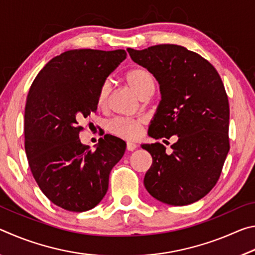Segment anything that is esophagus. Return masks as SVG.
Listing matches in <instances>:
<instances>
[{
    "instance_id": "esophagus-1",
    "label": "esophagus",
    "mask_w": 255,
    "mask_h": 255,
    "mask_svg": "<svg viewBox=\"0 0 255 255\" xmlns=\"http://www.w3.org/2000/svg\"><path fill=\"white\" fill-rule=\"evenodd\" d=\"M137 145L135 143H132V141H127V150H130V152H132L133 149H136Z\"/></svg>"
}]
</instances>
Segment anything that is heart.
<instances>
[{"mask_svg": "<svg viewBox=\"0 0 255 255\" xmlns=\"http://www.w3.org/2000/svg\"><path fill=\"white\" fill-rule=\"evenodd\" d=\"M127 82L135 90L141 99L154 93L155 80L152 73L144 68H135L127 73ZM110 94V83L105 82L99 90L97 102L99 107H106L108 98ZM144 119H127V118H115L108 123V129L114 135L125 138V139H133L139 136L141 127L144 125Z\"/></svg>", "mask_w": 255, "mask_h": 255, "instance_id": "b5f03b06", "label": "heart"}]
</instances>
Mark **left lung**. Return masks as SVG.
<instances>
[{"label": "left lung", "instance_id": "8db88e82", "mask_svg": "<svg viewBox=\"0 0 255 255\" xmlns=\"http://www.w3.org/2000/svg\"><path fill=\"white\" fill-rule=\"evenodd\" d=\"M127 51L159 84L162 99L148 135L178 138L171 154L161 143L141 145L153 158L145 188L171 206L200 200L217 183L230 150V105L221 76L208 60L182 46Z\"/></svg>", "mask_w": 255, "mask_h": 255}]
</instances>
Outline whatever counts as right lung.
<instances>
[{"label": "right lung", "instance_id": "add662e5", "mask_svg": "<svg viewBox=\"0 0 255 255\" xmlns=\"http://www.w3.org/2000/svg\"><path fill=\"white\" fill-rule=\"evenodd\" d=\"M127 53L73 49L46 64L32 82L24 109V148L44 195L68 211L90 210L106 196L109 174L126 143L105 135L96 150L80 140L79 122L98 108V93Z\"/></svg>", "mask_w": 255, "mask_h": 255}]
</instances>
